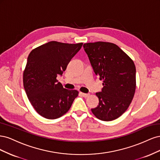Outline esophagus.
Here are the masks:
<instances>
[{"instance_id": "obj_1", "label": "esophagus", "mask_w": 160, "mask_h": 160, "mask_svg": "<svg viewBox=\"0 0 160 160\" xmlns=\"http://www.w3.org/2000/svg\"><path fill=\"white\" fill-rule=\"evenodd\" d=\"M81 95L83 97V98H88V97L89 96V94H87V93H81Z\"/></svg>"}]
</instances>
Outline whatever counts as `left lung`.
<instances>
[{
    "label": "left lung",
    "instance_id": "1",
    "mask_svg": "<svg viewBox=\"0 0 160 160\" xmlns=\"http://www.w3.org/2000/svg\"><path fill=\"white\" fill-rule=\"evenodd\" d=\"M83 48L96 75L103 80L98 107L92 113L100 120L109 122L128 109L136 88L135 66L132 59L115 44L99 41L85 43Z\"/></svg>",
    "mask_w": 160,
    "mask_h": 160
}]
</instances>
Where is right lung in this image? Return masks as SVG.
Instances as JSON below:
<instances>
[{"mask_svg":"<svg viewBox=\"0 0 160 160\" xmlns=\"http://www.w3.org/2000/svg\"><path fill=\"white\" fill-rule=\"evenodd\" d=\"M83 43L51 41L33 49L27 58L23 85L28 99L42 117L54 119L65 114L78 96L77 90L65 89L57 80Z\"/></svg>","mask_w":160,"mask_h":160,"instance_id":"add662e5","label":"right lung"}]
</instances>
